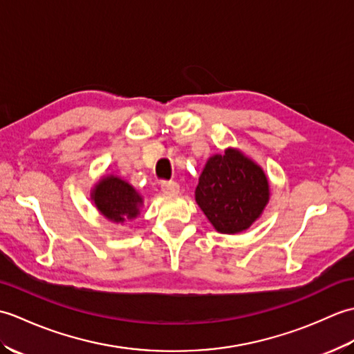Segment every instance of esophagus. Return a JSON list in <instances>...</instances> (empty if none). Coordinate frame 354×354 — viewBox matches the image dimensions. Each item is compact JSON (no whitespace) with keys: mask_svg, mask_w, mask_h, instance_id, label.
Returning a JSON list of instances; mask_svg holds the SVG:
<instances>
[{"mask_svg":"<svg viewBox=\"0 0 354 354\" xmlns=\"http://www.w3.org/2000/svg\"><path fill=\"white\" fill-rule=\"evenodd\" d=\"M161 190L165 194H178L179 193V184L175 181H162Z\"/></svg>","mask_w":354,"mask_h":354,"instance_id":"34e87169","label":"esophagus"}]
</instances>
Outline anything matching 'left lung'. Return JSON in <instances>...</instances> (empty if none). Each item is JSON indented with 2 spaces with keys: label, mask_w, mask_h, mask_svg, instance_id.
Listing matches in <instances>:
<instances>
[{
  "label": "left lung",
  "mask_w": 354,
  "mask_h": 354,
  "mask_svg": "<svg viewBox=\"0 0 354 354\" xmlns=\"http://www.w3.org/2000/svg\"><path fill=\"white\" fill-rule=\"evenodd\" d=\"M198 205L222 234H237L259 219L269 201V183L260 165L237 149L207 161L194 192Z\"/></svg>",
  "instance_id": "8db88e82"
}]
</instances>
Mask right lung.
<instances>
[{
  "label": "right lung",
  "mask_w": 354,
  "mask_h": 354,
  "mask_svg": "<svg viewBox=\"0 0 354 354\" xmlns=\"http://www.w3.org/2000/svg\"><path fill=\"white\" fill-rule=\"evenodd\" d=\"M91 199L106 219L123 223L140 214L142 198L133 187L118 176H104L94 185Z\"/></svg>",
  "instance_id": "obj_1"
}]
</instances>
